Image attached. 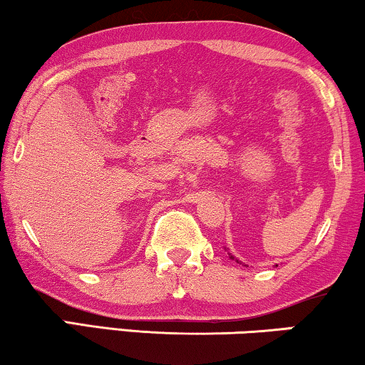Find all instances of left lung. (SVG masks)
<instances>
[{"mask_svg": "<svg viewBox=\"0 0 365 365\" xmlns=\"http://www.w3.org/2000/svg\"><path fill=\"white\" fill-rule=\"evenodd\" d=\"M229 257H231L232 261H236V262H241V261H239V259H236V257H234V256H231V254H229Z\"/></svg>", "mask_w": 365, "mask_h": 365, "instance_id": "left-lung-1", "label": "left lung"}]
</instances>
